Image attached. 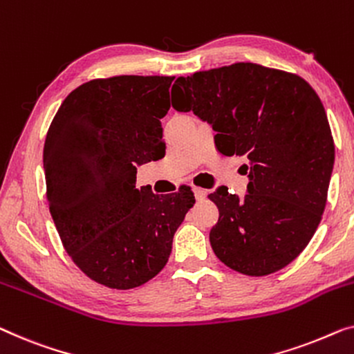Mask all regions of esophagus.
<instances>
[{"instance_id": "34e87169", "label": "esophagus", "mask_w": 354, "mask_h": 354, "mask_svg": "<svg viewBox=\"0 0 354 354\" xmlns=\"http://www.w3.org/2000/svg\"><path fill=\"white\" fill-rule=\"evenodd\" d=\"M193 192H194V196H196L198 201H201V199L206 198V194H207L206 189H204V188H198V187H194Z\"/></svg>"}]
</instances>
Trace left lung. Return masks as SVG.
<instances>
[{
  "instance_id": "left-lung-1",
  "label": "left lung",
  "mask_w": 354,
  "mask_h": 354,
  "mask_svg": "<svg viewBox=\"0 0 354 354\" xmlns=\"http://www.w3.org/2000/svg\"><path fill=\"white\" fill-rule=\"evenodd\" d=\"M172 106L207 121L215 148L249 160L243 198L218 187L209 239L220 262L274 273L306 248L324 212L335 147L322 102L304 78L239 62L177 78Z\"/></svg>"
}]
</instances>
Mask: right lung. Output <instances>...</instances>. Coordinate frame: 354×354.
Wrapping results in <instances>:
<instances>
[{"instance_id":"1","label":"right lung","mask_w":354,"mask_h":354,"mask_svg":"<svg viewBox=\"0 0 354 354\" xmlns=\"http://www.w3.org/2000/svg\"><path fill=\"white\" fill-rule=\"evenodd\" d=\"M172 76L92 80L66 95L46 136L49 211L71 260L95 283L132 289L160 273L194 194L136 188L166 155L161 118Z\"/></svg>"}]
</instances>
